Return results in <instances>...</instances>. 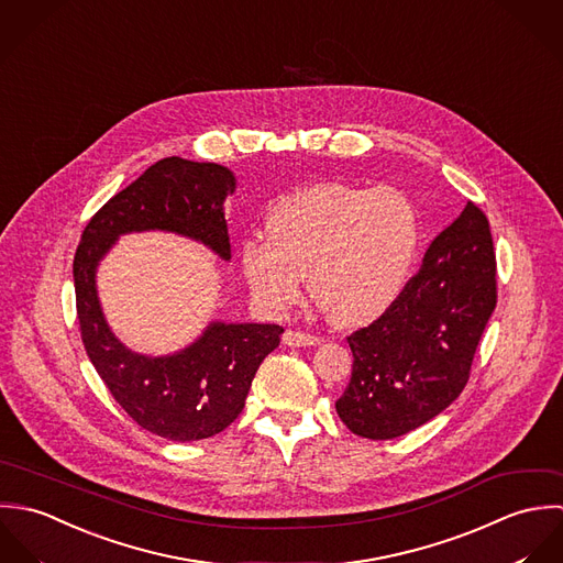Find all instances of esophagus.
Instances as JSON below:
<instances>
[{
	"mask_svg": "<svg viewBox=\"0 0 563 563\" xmlns=\"http://www.w3.org/2000/svg\"><path fill=\"white\" fill-rule=\"evenodd\" d=\"M322 339L316 338V335H309V333H300V331H287L283 335V343L285 345H291V347H305V345H316L320 343Z\"/></svg>",
	"mask_w": 563,
	"mask_h": 563,
	"instance_id": "1",
	"label": "esophagus"
}]
</instances>
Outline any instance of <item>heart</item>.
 <instances>
[{"instance_id": "b5f03b06", "label": "heart", "mask_w": 563, "mask_h": 563, "mask_svg": "<svg viewBox=\"0 0 563 563\" xmlns=\"http://www.w3.org/2000/svg\"><path fill=\"white\" fill-rule=\"evenodd\" d=\"M265 241L241 243V267L252 296L272 313L300 302L305 272L316 300L345 327L369 324L402 294L420 225L413 205L396 189L320 183L274 202Z\"/></svg>"}]
</instances>
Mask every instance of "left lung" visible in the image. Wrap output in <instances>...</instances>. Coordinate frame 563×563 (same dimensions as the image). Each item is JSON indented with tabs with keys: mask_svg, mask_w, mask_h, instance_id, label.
Wrapping results in <instances>:
<instances>
[{
	"mask_svg": "<svg viewBox=\"0 0 563 563\" xmlns=\"http://www.w3.org/2000/svg\"><path fill=\"white\" fill-rule=\"evenodd\" d=\"M496 307V256L487 218L472 202L429 245L420 272L367 329L347 338L352 376L335 402L367 440L400 438L459 398Z\"/></svg>",
	"mask_w": 563,
	"mask_h": 563,
	"instance_id": "1",
	"label": "left lung"
}]
</instances>
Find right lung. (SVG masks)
<instances>
[{
    "mask_svg": "<svg viewBox=\"0 0 563 563\" xmlns=\"http://www.w3.org/2000/svg\"><path fill=\"white\" fill-rule=\"evenodd\" d=\"M234 189L236 178L224 165L163 158L91 218L76 250L74 285L85 350L121 409L169 442L207 440L236 420L258 365L280 343L283 327L211 322L174 354H141L123 345L104 318L98 265L121 234L150 230L200 241L230 261L224 202Z\"/></svg>",
    "mask_w": 563,
    "mask_h": 563,
    "instance_id": "obj_1",
    "label": "right lung"
}]
</instances>
